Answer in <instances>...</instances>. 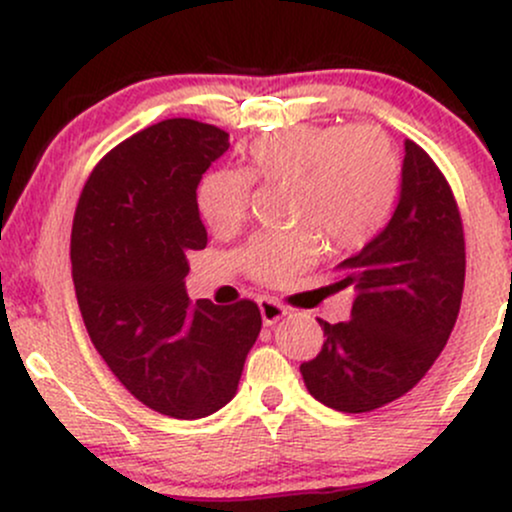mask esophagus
I'll use <instances>...</instances> for the list:
<instances>
[{
	"label": "esophagus",
	"instance_id": "34e87169",
	"mask_svg": "<svg viewBox=\"0 0 512 512\" xmlns=\"http://www.w3.org/2000/svg\"><path fill=\"white\" fill-rule=\"evenodd\" d=\"M286 313H289V310H286L281 303L272 301V298H260V315H262V322L267 327L276 325L281 317H286Z\"/></svg>",
	"mask_w": 512,
	"mask_h": 512
}]
</instances>
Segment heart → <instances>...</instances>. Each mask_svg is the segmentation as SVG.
Segmentation results:
<instances>
[{
	"instance_id": "obj_1",
	"label": "heart",
	"mask_w": 512,
	"mask_h": 512,
	"mask_svg": "<svg viewBox=\"0 0 512 512\" xmlns=\"http://www.w3.org/2000/svg\"><path fill=\"white\" fill-rule=\"evenodd\" d=\"M252 180L291 185L293 221L310 226L291 236H260L245 248L250 276L279 284L320 252V231L334 250H361L390 221L399 195V158L373 125H301L255 139L248 168L211 170L197 187V209L214 233H236L245 221Z\"/></svg>"
}]
</instances>
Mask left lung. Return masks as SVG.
I'll use <instances>...</instances> for the list:
<instances>
[{
    "label": "left lung",
    "instance_id": "8db88e82",
    "mask_svg": "<svg viewBox=\"0 0 512 512\" xmlns=\"http://www.w3.org/2000/svg\"><path fill=\"white\" fill-rule=\"evenodd\" d=\"M356 291L346 322L320 320L325 344L301 363L317 402L344 414L395 402L433 366L460 313L464 233L448 180L419 144L404 142L395 214L358 255L337 264Z\"/></svg>",
    "mask_w": 512,
    "mask_h": 512
}]
</instances>
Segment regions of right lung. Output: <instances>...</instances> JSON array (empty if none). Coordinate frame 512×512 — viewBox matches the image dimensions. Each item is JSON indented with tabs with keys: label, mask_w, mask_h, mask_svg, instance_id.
<instances>
[{
	"label": "right lung",
	"mask_w": 512,
	"mask_h": 512,
	"mask_svg": "<svg viewBox=\"0 0 512 512\" xmlns=\"http://www.w3.org/2000/svg\"><path fill=\"white\" fill-rule=\"evenodd\" d=\"M228 134L163 120L117 144L86 180L72 226L76 301L93 346L139 402L202 419L231 402L257 334L252 301L192 305L187 255L207 248L197 185Z\"/></svg>",
	"instance_id": "1"
}]
</instances>
